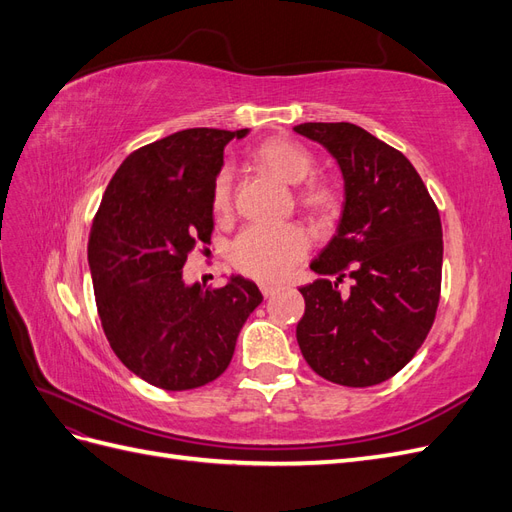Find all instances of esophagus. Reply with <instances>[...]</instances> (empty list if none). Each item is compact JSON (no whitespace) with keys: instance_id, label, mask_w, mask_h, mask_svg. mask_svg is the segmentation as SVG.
I'll use <instances>...</instances> for the list:
<instances>
[{"instance_id":"esophagus-1","label":"esophagus","mask_w":512,"mask_h":512,"mask_svg":"<svg viewBox=\"0 0 512 512\" xmlns=\"http://www.w3.org/2000/svg\"><path fill=\"white\" fill-rule=\"evenodd\" d=\"M275 290H277V288H275V286H269V284H262V286H260L262 297H271V294H273Z\"/></svg>"}]
</instances>
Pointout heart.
<instances>
[{
  "label": "heart",
  "instance_id": "1",
  "mask_svg": "<svg viewBox=\"0 0 512 512\" xmlns=\"http://www.w3.org/2000/svg\"><path fill=\"white\" fill-rule=\"evenodd\" d=\"M254 162L269 170L280 181L288 185L306 183L297 190L299 207L312 215V218L324 220L339 207V188L337 183L327 177H310L314 170L312 153L301 145L288 141V138H269L258 145L252 153ZM211 207L218 218H226L232 211V173L230 168H222L213 181ZM309 237L297 224H277L265 226L254 224L247 226L232 243V262L235 267L254 277L258 282L275 284L282 282L292 273V269L307 256Z\"/></svg>",
  "mask_w": 512,
  "mask_h": 512
}]
</instances>
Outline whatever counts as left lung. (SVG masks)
Returning a JSON list of instances; mask_svg holds the SVG:
<instances>
[{"mask_svg": "<svg viewBox=\"0 0 512 512\" xmlns=\"http://www.w3.org/2000/svg\"><path fill=\"white\" fill-rule=\"evenodd\" d=\"M344 177L335 237L312 260L318 280L301 290L297 342L324 380L374 386L410 363L431 329L442 282V224L404 153L354 123H301ZM327 274L338 280L331 283ZM348 274V293L338 282Z\"/></svg>", "mask_w": 512, "mask_h": 512, "instance_id": "8db88e82", "label": "left lung"}]
</instances>
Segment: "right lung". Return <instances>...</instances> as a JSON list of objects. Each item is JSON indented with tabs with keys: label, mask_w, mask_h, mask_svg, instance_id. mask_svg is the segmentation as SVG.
Masks as SVG:
<instances>
[{
	"label": "right lung",
	"mask_w": 512,
	"mask_h": 512,
	"mask_svg": "<svg viewBox=\"0 0 512 512\" xmlns=\"http://www.w3.org/2000/svg\"><path fill=\"white\" fill-rule=\"evenodd\" d=\"M247 132L190 128L136 149L91 224L87 258L108 344L158 389L188 391L222 376L262 301L241 275L207 290L183 280L188 254L211 243V190L224 147Z\"/></svg>",
	"instance_id": "right-lung-1"
}]
</instances>
